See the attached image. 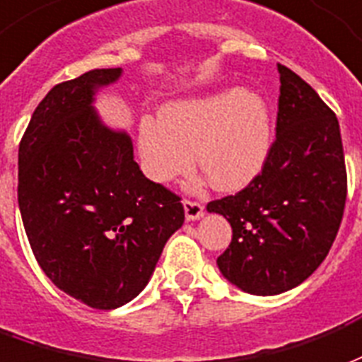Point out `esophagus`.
Instances as JSON below:
<instances>
[{
	"label": "esophagus",
	"instance_id": "obj_1",
	"mask_svg": "<svg viewBox=\"0 0 362 362\" xmlns=\"http://www.w3.org/2000/svg\"><path fill=\"white\" fill-rule=\"evenodd\" d=\"M183 208H185V218H187L189 221L199 220L200 216L204 214V206H202L200 202H197V200L185 199L183 200Z\"/></svg>",
	"mask_w": 362,
	"mask_h": 362
}]
</instances>
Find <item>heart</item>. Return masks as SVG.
<instances>
[{
  "instance_id": "heart-1",
  "label": "heart",
  "mask_w": 362,
  "mask_h": 362,
  "mask_svg": "<svg viewBox=\"0 0 362 362\" xmlns=\"http://www.w3.org/2000/svg\"><path fill=\"white\" fill-rule=\"evenodd\" d=\"M272 146V117L257 92L223 90L163 107L139 125L142 171L170 183L191 170L192 154L214 189L235 191L262 170Z\"/></svg>"
}]
</instances>
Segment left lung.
Segmentation results:
<instances>
[{"label":"left lung","mask_w":362,"mask_h":362,"mask_svg":"<svg viewBox=\"0 0 362 362\" xmlns=\"http://www.w3.org/2000/svg\"><path fill=\"white\" fill-rule=\"evenodd\" d=\"M276 139L262 170L235 194L208 202L233 237L218 268L252 295L303 284L334 245L347 199L336 113L297 73L278 63Z\"/></svg>","instance_id":"8db88e82"}]
</instances>
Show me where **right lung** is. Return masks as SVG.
I'll use <instances>...</instances> for the list:
<instances>
[{
	"label": "right lung",
	"instance_id": "obj_1",
	"mask_svg": "<svg viewBox=\"0 0 362 362\" xmlns=\"http://www.w3.org/2000/svg\"><path fill=\"white\" fill-rule=\"evenodd\" d=\"M94 69L47 92L18 144V208L34 258L55 287L100 310L148 284L163 245L185 221L181 197L144 177L133 142L92 110Z\"/></svg>",
	"mask_w": 362,
	"mask_h": 362
}]
</instances>
